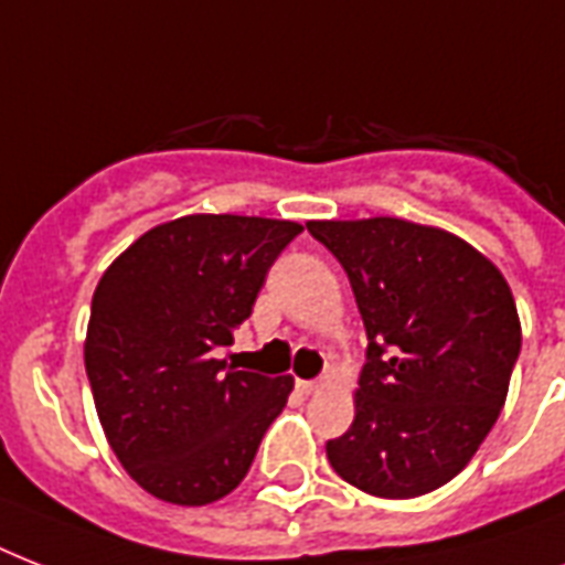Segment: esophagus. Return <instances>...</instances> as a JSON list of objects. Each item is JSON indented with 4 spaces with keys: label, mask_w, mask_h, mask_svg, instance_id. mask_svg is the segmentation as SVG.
I'll list each match as a JSON object with an SVG mask.
<instances>
[{
    "label": "esophagus",
    "mask_w": 565,
    "mask_h": 565,
    "mask_svg": "<svg viewBox=\"0 0 565 565\" xmlns=\"http://www.w3.org/2000/svg\"><path fill=\"white\" fill-rule=\"evenodd\" d=\"M296 386H299L301 393L305 395H310V393H319V390H322V377H313V381H296Z\"/></svg>",
    "instance_id": "esophagus-1"
}]
</instances>
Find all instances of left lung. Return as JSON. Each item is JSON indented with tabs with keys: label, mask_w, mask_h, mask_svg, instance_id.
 I'll return each instance as SVG.
<instances>
[{
	"label": "left lung",
	"mask_w": 565,
	"mask_h": 565,
	"mask_svg": "<svg viewBox=\"0 0 565 565\" xmlns=\"http://www.w3.org/2000/svg\"><path fill=\"white\" fill-rule=\"evenodd\" d=\"M340 260L366 328L354 422L334 472L377 499H416L463 472L499 419L522 349L504 275L443 228L375 216L308 222Z\"/></svg>",
	"instance_id": "obj_1"
}]
</instances>
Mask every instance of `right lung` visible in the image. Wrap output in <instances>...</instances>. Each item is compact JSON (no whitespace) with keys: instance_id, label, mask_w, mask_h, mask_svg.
Here are the masks:
<instances>
[{"instance_id":"add662e5","label":"right lung","mask_w":565,"mask_h":565,"mask_svg":"<svg viewBox=\"0 0 565 565\" xmlns=\"http://www.w3.org/2000/svg\"><path fill=\"white\" fill-rule=\"evenodd\" d=\"M299 222L195 213L146 231L93 292L84 366L114 455L154 499L228 495L284 411L292 377L216 358L248 319Z\"/></svg>"}]
</instances>
